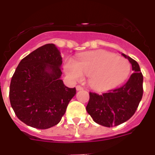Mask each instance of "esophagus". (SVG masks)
I'll use <instances>...</instances> for the list:
<instances>
[{
    "instance_id": "esophagus-1",
    "label": "esophagus",
    "mask_w": 155,
    "mask_h": 155,
    "mask_svg": "<svg viewBox=\"0 0 155 155\" xmlns=\"http://www.w3.org/2000/svg\"><path fill=\"white\" fill-rule=\"evenodd\" d=\"M76 89H77V91H81V90L84 89V87H81V86H80V85H77Z\"/></svg>"
}]
</instances>
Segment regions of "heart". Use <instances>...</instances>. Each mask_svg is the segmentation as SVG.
Instances as JSON below:
<instances>
[{"label": "heart", "instance_id": "1", "mask_svg": "<svg viewBox=\"0 0 155 155\" xmlns=\"http://www.w3.org/2000/svg\"><path fill=\"white\" fill-rule=\"evenodd\" d=\"M64 70L71 81H80L84 74L92 89L105 91L124 82L130 73L131 65L124 57L99 50L84 53L77 61L69 59Z\"/></svg>", "mask_w": 155, "mask_h": 155}]
</instances>
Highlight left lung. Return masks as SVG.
Segmentation results:
<instances>
[{
  "label": "left lung",
  "instance_id": "left-lung-1",
  "mask_svg": "<svg viewBox=\"0 0 155 155\" xmlns=\"http://www.w3.org/2000/svg\"><path fill=\"white\" fill-rule=\"evenodd\" d=\"M132 65L134 71L121 87L99 94L89 92L86 106L87 113L96 124L113 127L124 124L136 112L143 96V74L136 61L122 53Z\"/></svg>",
  "mask_w": 155,
  "mask_h": 155
}]
</instances>
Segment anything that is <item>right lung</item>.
<instances>
[{
	"mask_svg": "<svg viewBox=\"0 0 155 155\" xmlns=\"http://www.w3.org/2000/svg\"><path fill=\"white\" fill-rule=\"evenodd\" d=\"M62 57L57 46L49 43L21 60L12 78L11 105L18 118L36 129L59 124L76 88L61 79Z\"/></svg>",
	"mask_w": 155,
	"mask_h": 155,
	"instance_id": "right-lung-1",
	"label": "right lung"
}]
</instances>
